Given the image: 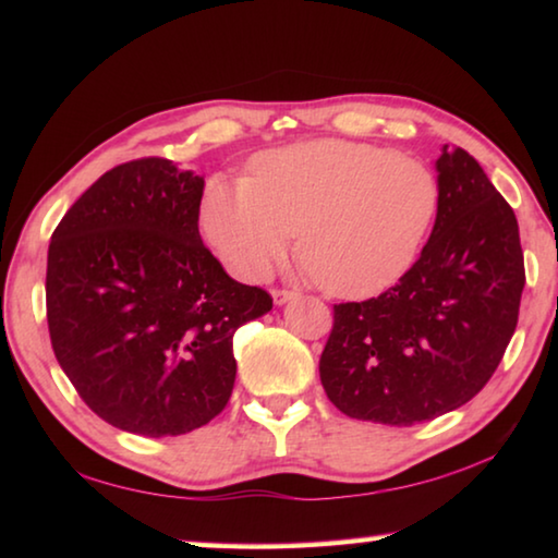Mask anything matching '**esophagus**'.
<instances>
[{
    "label": "esophagus",
    "mask_w": 558,
    "mask_h": 558,
    "mask_svg": "<svg viewBox=\"0 0 558 558\" xmlns=\"http://www.w3.org/2000/svg\"><path fill=\"white\" fill-rule=\"evenodd\" d=\"M295 295V290H272V302H276V305H286V302H290Z\"/></svg>",
    "instance_id": "esophagus-1"
}]
</instances>
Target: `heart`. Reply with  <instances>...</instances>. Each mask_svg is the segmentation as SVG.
<instances>
[{"label": "heart", "instance_id": "obj_1", "mask_svg": "<svg viewBox=\"0 0 558 558\" xmlns=\"http://www.w3.org/2000/svg\"><path fill=\"white\" fill-rule=\"evenodd\" d=\"M440 206L436 172L396 149L310 140L253 159V177H211L202 231L235 276L260 280L292 248L339 298H374L418 258Z\"/></svg>", "mask_w": 558, "mask_h": 558}]
</instances>
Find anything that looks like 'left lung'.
<instances>
[{
    "instance_id": "obj_1",
    "label": "left lung",
    "mask_w": 558,
    "mask_h": 558,
    "mask_svg": "<svg viewBox=\"0 0 558 558\" xmlns=\"http://www.w3.org/2000/svg\"><path fill=\"white\" fill-rule=\"evenodd\" d=\"M436 172L421 258L379 298L335 305L319 379L349 418L413 426L460 409L514 335L524 253L512 206L465 149L442 147Z\"/></svg>"
}]
</instances>
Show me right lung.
I'll use <instances>...</instances> for the list:
<instances>
[{"instance_id": "add662e5", "label": "right lung", "mask_w": 558, "mask_h": 558, "mask_svg": "<svg viewBox=\"0 0 558 558\" xmlns=\"http://www.w3.org/2000/svg\"><path fill=\"white\" fill-rule=\"evenodd\" d=\"M204 177L145 157L102 174L56 226L53 354L93 413L135 436L202 428L231 399L233 335L270 313L199 235Z\"/></svg>"}]
</instances>
